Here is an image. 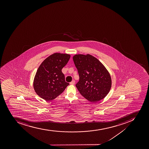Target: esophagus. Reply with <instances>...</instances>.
<instances>
[{"label":"esophagus","instance_id":"34e87169","mask_svg":"<svg viewBox=\"0 0 149 149\" xmlns=\"http://www.w3.org/2000/svg\"><path fill=\"white\" fill-rule=\"evenodd\" d=\"M75 81L74 80H72L71 82H70V85H74L75 84Z\"/></svg>","mask_w":149,"mask_h":149}]
</instances>
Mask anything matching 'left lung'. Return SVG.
Here are the masks:
<instances>
[{"label": "left lung", "mask_w": 149, "mask_h": 149, "mask_svg": "<svg viewBox=\"0 0 149 149\" xmlns=\"http://www.w3.org/2000/svg\"><path fill=\"white\" fill-rule=\"evenodd\" d=\"M73 60L79 77L76 86L81 95L91 102L104 99L110 91L112 83L105 67L90 54H76Z\"/></svg>", "instance_id": "left-lung-1"}]
</instances>
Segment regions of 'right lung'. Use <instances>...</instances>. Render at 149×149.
<instances>
[{"label": "right lung", "mask_w": 149, "mask_h": 149, "mask_svg": "<svg viewBox=\"0 0 149 149\" xmlns=\"http://www.w3.org/2000/svg\"><path fill=\"white\" fill-rule=\"evenodd\" d=\"M69 54L54 53L39 66L33 80L37 95L45 100H52L63 92L69 83L65 80L62 68L69 61Z\"/></svg>", "instance_id": "add662e5"}]
</instances>
